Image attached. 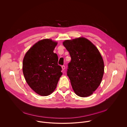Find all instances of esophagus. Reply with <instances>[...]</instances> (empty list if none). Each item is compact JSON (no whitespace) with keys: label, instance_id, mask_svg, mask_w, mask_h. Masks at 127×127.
<instances>
[{"label":"esophagus","instance_id":"esophagus-1","mask_svg":"<svg viewBox=\"0 0 127 127\" xmlns=\"http://www.w3.org/2000/svg\"><path fill=\"white\" fill-rule=\"evenodd\" d=\"M62 68L63 69V70H64L65 68V66L64 65H62Z\"/></svg>","mask_w":127,"mask_h":127}]
</instances>
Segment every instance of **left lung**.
I'll use <instances>...</instances> for the list:
<instances>
[{"instance_id": "8db88e82", "label": "left lung", "mask_w": 127, "mask_h": 127, "mask_svg": "<svg viewBox=\"0 0 127 127\" xmlns=\"http://www.w3.org/2000/svg\"><path fill=\"white\" fill-rule=\"evenodd\" d=\"M63 45L71 58L67 75L73 90L80 97L90 96L100 85L104 72V61L98 49L84 37L66 40Z\"/></svg>"}]
</instances>
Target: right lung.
<instances>
[{"label":"right lung","instance_id":"obj_1","mask_svg":"<svg viewBox=\"0 0 127 127\" xmlns=\"http://www.w3.org/2000/svg\"><path fill=\"white\" fill-rule=\"evenodd\" d=\"M57 44L50 39L38 41L27 52L23 60L26 82L41 96L51 94L63 74L62 68L58 64V55L53 52Z\"/></svg>","mask_w":127,"mask_h":127}]
</instances>
